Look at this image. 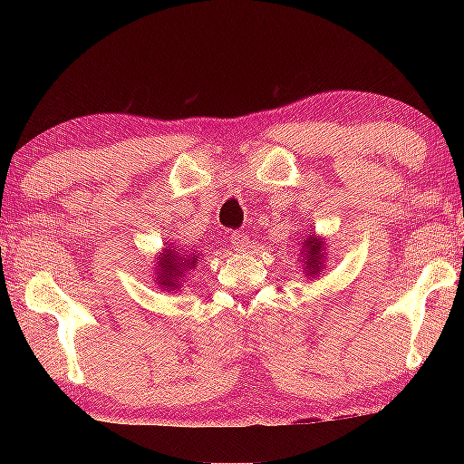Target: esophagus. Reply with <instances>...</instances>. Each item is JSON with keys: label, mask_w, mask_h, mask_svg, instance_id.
<instances>
[{"label": "esophagus", "mask_w": 464, "mask_h": 464, "mask_svg": "<svg viewBox=\"0 0 464 464\" xmlns=\"http://www.w3.org/2000/svg\"><path fill=\"white\" fill-rule=\"evenodd\" d=\"M230 243L237 251H245L246 246H249V237H246V232H230Z\"/></svg>", "instance_id": "1"}]
</instances>
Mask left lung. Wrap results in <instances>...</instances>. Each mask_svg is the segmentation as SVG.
<instances>
[{
	"mask_svg": "<svg viewBox=\"0 0 464 464\" xmlns=\"http://www.w3.org/2000/svg\"><path fill=\"white\" fill-rule=\"evenodd\" d=\"M304 249H306V259H304V264H306V272L308 275H316L319 272V259L321 256V249H323V243L321 240H316L313 237L304 238Z\"/></svg>",
	"mask_w": 464,
	"mask_h": 464,
	"instance_id": "obj_1",
	"label": "left lung"
}]
</instances>
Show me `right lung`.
<instances>
[{
  "label": "right lung",
  "instance_id": "1",
  "mask_svg": "<svg viewBox=\"0 0 464 464\" xmlns=\"http://www.w3.org/2000/svg\"><path fill=\"white\" fill-rule=\"evenodd\" d=\"M198 262V253L196 256H183V251L179 249H164L160 262H158V278H160V287L164 289H177L179 287V276H183V272L192 268Z\"/></svg>",
  "mask_w": 464,
  "mask_h": 464
}]
</instances>
